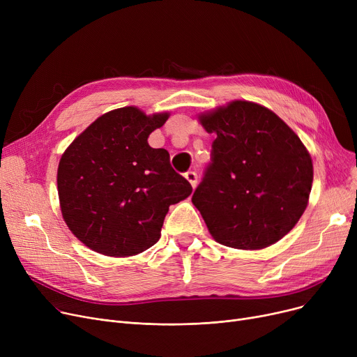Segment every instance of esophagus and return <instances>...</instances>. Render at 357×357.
<instances>
[{
	"label": "esophagus",
	"instance_id": "obj_1",
	"mask_svg": "<svg viewBox=\"0 0 357 357\" xmlns=\"http://www.w3.org/2000/svg\"><path fill=\"white\" fill-rule=\"evenodd\" d=\"M185 178L188 179V182L192 185V188H195L197 182H198V175H197V172H194V171L186 172V174H185Z\"/></svg>",
	"mask_w": 357,
	"mask_h": 357
}]
</instances>
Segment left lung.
<instances>
[{"label": "left lung", "instance_id": "8db88e82", "mask_svg": "<svg viewBox=\"0 0 357 357\" xmlns=\"http://www.w3.org/2000/svg\"><path fill=\"white\" fill-rule=\"evenodd\" d=\"M199 121L217 135L192 195L211 236L234 249L273 245L307 208L312 162L305 146L275 112L249 101H233Z\"/></svg>", "mask_w": 357, "mask_h": 357}]
</instances>
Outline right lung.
<instances>
[{"label":"right lung","mask_w":357,"mask_h":357,"mask_svg":"<svg viewBox=\"0 0 357 357\" xmlns=\"http://www.w3.org/2000/svg\"><path fill=\"white\" fill-rule=\"evenodd\" d=\"M167 117H150L136 107L112 109L62 155V215L89 249L114 257L144 252L160 238L169 207L191 195V183L174 171L167 150L147 143Z\"/></svg>","instance_id":"add662e5"}]
</instances>
